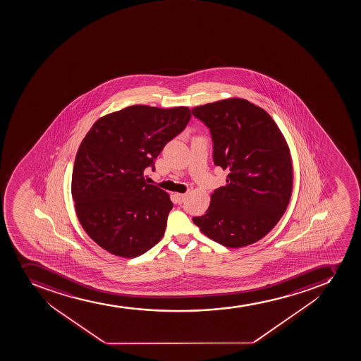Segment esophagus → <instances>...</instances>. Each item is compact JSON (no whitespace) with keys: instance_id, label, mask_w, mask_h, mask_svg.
Instances as JSON below:
<instances>
[{"instance_id":"esophagus-1","label":"esophagus","mask_w":361,"mask_h":361,"mask_svg":"<svg viewBox=\"0 0 361 361\" xmlns=\"http://www.w3.org/2000/svg\"><path fill=\"white\" fill-rule=\"evenodd\" d=\"M175 197H176L178 204H183L185 200H186L187 194L175 193Z\"/></svg>"}]
</instances>
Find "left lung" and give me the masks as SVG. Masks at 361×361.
<instances>
[{"mask_svg": "<svg viewBox=\"0 0 361 361\" xmlns=\"http://www.w3.org/2000/svg\"><path fill=\"white\" fill-rule=\"evenodd\" d=\"M211 129L213 160L228 171L206 214L193 218L209 239L240 248L267 235L292 197L293 164L285 136L271 115L240 97L192 109Z\"/></svg>", "mask_w": 361, "mask_h": 361, "instance_id": "8db88e82", "label": "left lung"}]
</instances>
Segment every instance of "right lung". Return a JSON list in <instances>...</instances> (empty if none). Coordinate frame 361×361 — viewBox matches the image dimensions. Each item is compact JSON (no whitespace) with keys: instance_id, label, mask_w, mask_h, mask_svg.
<instances>
[{"instance_id":"obj_1","label":"right lung","mask_w":361,"mask_h":361,"mask_svg":"<svg viewBox=\"0 0 361 361\" xmlns=\"http://www.w3.org/2000/svg\"><path fill=\"white\" fill-rule=\"evenodd\" d=\"M190 115L183 106L135 104L104 115L87 133L73 169V200L85 232L104 250L135 257L162 239L173 204L143 171H154V160Z\"/></svg>"}]
</instances>
